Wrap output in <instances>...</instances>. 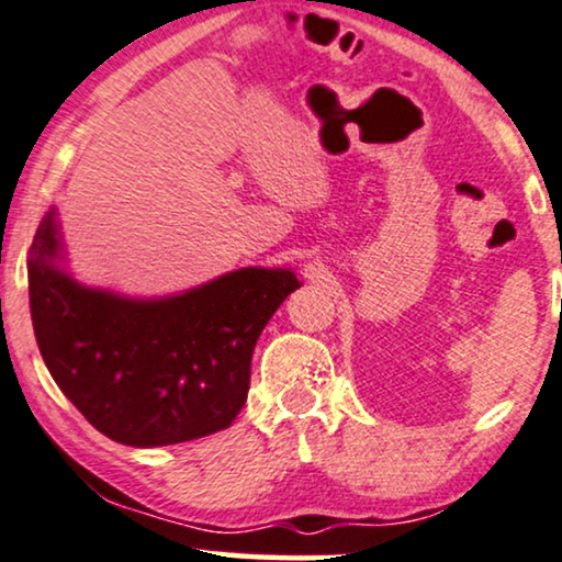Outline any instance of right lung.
Segmentation results:
<instances>
[{
  "label": "right lung",
  "mask_w": 562,
  "mask_h": 562,
  "mask_svg": "<svg viewBox=\"0 0 562 562\" xmlns=\"http://www.w3.org/2000/svg\"><path fill=\"white\" fill-rule=\"evenodd\" d=\"M64 261L52 207L27 257L41 358L92 428L137 449L228 428L261 329L301 288L290 269L244 267L176 295L130 297L82 285Z\"/></svg>",
  "instance_id": "add662e5"
}]
</instances>
